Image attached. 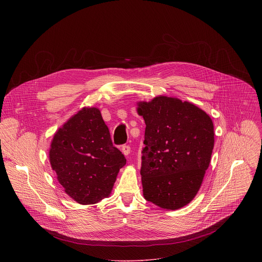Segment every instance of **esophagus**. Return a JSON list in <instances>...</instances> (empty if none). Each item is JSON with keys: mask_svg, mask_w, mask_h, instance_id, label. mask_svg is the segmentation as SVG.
<instances>
[{"mask_svg": "<svg viewBox=\"0 0 262 262\" xmlns=\"http://www.w3.org/2000/svg\"><path fill=\"white\" fill-rule=\"evenodd\" d=\"M121 150H122L124 156H128L130 154V146L129 145H123L122 148H121Z\"/></svg>", "mask_w": 262, "mask_h": 262, "instance_id": "obj_1", "label": "esophagus"}]
</instances>
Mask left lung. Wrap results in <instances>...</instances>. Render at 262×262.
<instances>
[{
  "mask_svg": "<svg viewBox=\"0 0 262 262\" xmlns=\"http://www.w3.org/2000/svg\"><path fill=\"white\" fill-rule=\"evenodd\" d=\"M146 128L141 176L147 201L178 209L198 193L213 149L210 117L188 101L159 96L140 102Z\"/></svg>",
  "mask_w": 262,
  "mask_h": 262,
  "instance_id": "1",
  "label": "left lung"
}]
</instances>
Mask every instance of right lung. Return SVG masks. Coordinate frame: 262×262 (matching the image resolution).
<instances>
[{
    "instance_id": "right-lung-1",
    "label": "right lung",
    "mask_w": 262,
    "mask_h": 262,
    "mask_svg": "<svg viewBox=\"0 0 262 262\" xmlns=\"http://www.w3.org/2000/svg\"><path fill=\"white\" fill-rule=\"evenodd\" d=\"M50 161L65 193L81 204L107 197L126 164L96 107H84L59 128Z\"/></svg>"
}]
</instances>
